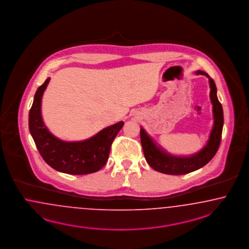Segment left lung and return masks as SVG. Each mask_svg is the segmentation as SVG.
<instances>
[{
  "mask_svg": "<svg viewBox=\"0 0 249 249\" xmlns=\"http://www.w3.org/2000/svg\"><path fill=\"white\" fill-rule=\"evenodd\" d=\"M196 75H204L209 78L210 87V101L214 124L211 129L209 139L206 145L197 153L187 157H177L168 153L150 137L143 128H141L140 136L144 158L152 169L169 175H182L201 169L207 165L219 149L222 127H223V110L217 97V87L208 73L197 70Z\"/></svg>",
  "mask_w": 249,
  "mask_h": 249,
  "instance_id": "left-lung-1",
  "label": "left lung"
}]
</instances>
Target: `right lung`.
Listing matches in <instances>:
<instances>
[{
    "instance_id": "1",
    "label": "right lung",
    "mask_w": 249,
    "mask_h": 249,
    "mask_svg": "<svg viewBox=\"0 0 249 249\" xmlns=\"http://www.w3.org/2000/svg\"><path fill=\"white\" fill-rule=\"evenodd\" d=\"M50 78L40 86L34 96L29 115V127L37 149L53 169L71 175L96 172L107 162L111 144L123 121L100 130L89 139L66 142L55 137L44 125L41 117V99Z\"/></svg>"
}]
</instances>
